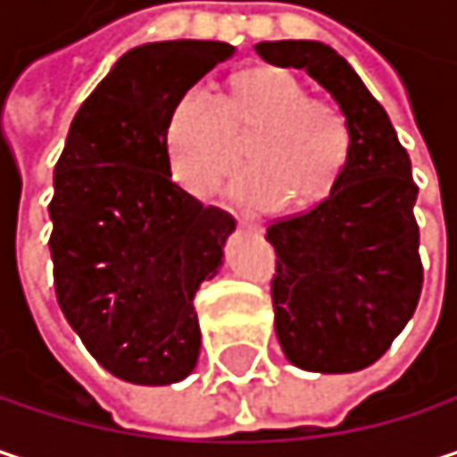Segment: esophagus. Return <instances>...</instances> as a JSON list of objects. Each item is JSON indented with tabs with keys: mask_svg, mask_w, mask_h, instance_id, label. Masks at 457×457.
Wrapping results in <instances>:
<instances>
[{
	"mask_svg": "<svg viewBox=\"0 0 457 457\" xmlns=\"http://www.w3.org/2000/svg\"><path fill=\"white\" fill-rule=\"evenodd\" d=\"M237 225H240V228H248L251 232H262V222L253 220V217H237Z\"/></svg>",
	"mask_w": 457,
	"mask_h": 457,
	"instance_id": "34e87169",
	"label": "esophagus"
}]
</instances>
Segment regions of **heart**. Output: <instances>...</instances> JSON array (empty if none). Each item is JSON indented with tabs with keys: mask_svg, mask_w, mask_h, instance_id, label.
<instances>
[{
	"mask_svg": "<svg viewBox=\"0 0 457 457\" xmlns=\"http://www.w3.org/2000/svg\"><path fill=\"white\" fill-rule=\"evenodd\" d=\"M166 153L174 179L193 195H209L240 166H251L235 195L259 209L288 201L312 206L330 193L349 155L341 113L310 100L296 76L259 65L229 76L222 97L187 89L166 121Z\"/></svg>",
	"mask_w": 457,
	"mask_h": 457,
	"instance_id": "obj_1",
	"label": "heart"
}]
</instances>
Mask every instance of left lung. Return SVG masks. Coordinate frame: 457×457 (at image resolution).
Instances as JSON below:
<instances>
[{
  "instance_id": "obj_1",
  "label": "left lung",
  "mask_w": 457,
  "mask_h": 457,
  "mask_svg": "<svg viewBox=\"0 0 457 457\" xmlns=\"http://www.w3.org/2000/svg\"><path fill=\"white\" fill-rule=\"evenodd\" d=\"M253 49L270 65L307 71L349 129V155L330 193L267 228L278 253V341L296 368L362 370L408 325L423 286L411 155L381 103L336 49L304 39Z\"/></svg>"
}]
</instances>
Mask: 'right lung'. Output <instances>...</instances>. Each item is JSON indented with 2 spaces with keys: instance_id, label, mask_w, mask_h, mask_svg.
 I'll list each match as a JSON object with an SVG mask.
<instances>
[{
  "instance_id": "right-lung-1",
  "label": "right lung",
  "mask_w": 457,
  "mask_h": 457,
  "mask_svg": "<svg viewBox=\"0 0 457 457\" xmlns=\"http://www.w3.org/2000/svg\"><path fill=\"white\" fill-rule=\"evenodd\" d=\"M225 42L129 49L81 103L54 163V296L89 354L116 378L166 386L201 352L195 291L222 264L235 220L171 179L166 121Z\"/></svg>"
}]
</instances>
